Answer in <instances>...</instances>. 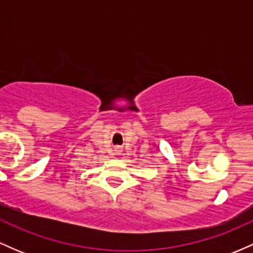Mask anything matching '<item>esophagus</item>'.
Here are the masks:
<instances>
[{"label": "esophagus", "mask_w": 253, "mask_h": 253, "mask_svg": "<svg viewBox=\"0 0 253 253\" xmlns=\"http://www.w3.org/2000/svg\"><path fill=\"white\" fill-rule=\"evenodd\" d=\"M120 152H121L120 147H115V153H118V155H119V153H120Z\"/></svg>", "instance_id": "esophagus-1"}]
</instances>
